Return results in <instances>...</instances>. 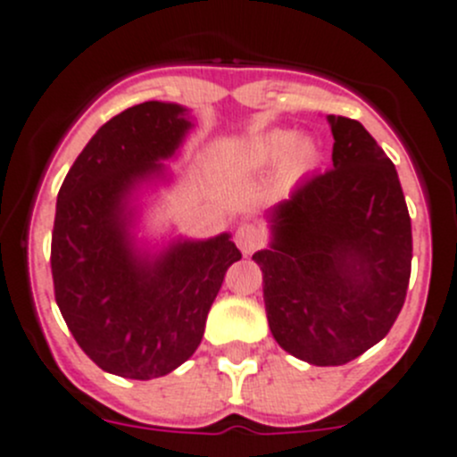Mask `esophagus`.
Returning <instances> with one entry per match:
<instances>
[{"label":"esophagus","instance_id":"34e87169","mask_svg":"<svg viewBox=\"0 0 457 457\" xmlns=\"http://www.w3.org/2000/svg\"><path fill=\"white\" fill-rule=\"evenodd\" d=\"M236 242H237V246L242 249V253H253V251L261 249V246H262L261 228H258V226H253V224L237 226Z\"/></svg>","mask_w":457,"mask_h":457}]
</instances>
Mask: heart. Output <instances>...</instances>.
Here are the masks:
<instances>
[{
    "instance_id": "1",
    "label": "heart",
    "mask_w": 457,
    "mask_h": 457,
    "mask_svg": "<svg viewBox=\"0 0 457 457\" xmlns=\"http://www.w3.org/2000/svg\"><path fill=\"white\" fill-rule=\"evenodd\" d=\"M226 165L237 171H262L278 162L280 181L292 183L315 170L320 162V145L312 136H296L292 131L256 133L237 145L228 146L224 154Z\"/></svg>"
}]
</instances>
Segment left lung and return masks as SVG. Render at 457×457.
Here are the masks:
<instances>
[{"label": "left lung", "instance_id": "left-lung-1", "mask_svg": "<svg viewBox=\"0 0 457 457\" xmlns=\"http://www.w3.org/2000/svg\"><path fill=\"white\" fill-rule=\"evenodd\" d=\"M333 170L305 179L265 212L262 271L270 330L317 367L346 365L390 333L405 301L412 228L399 174L367 129L326 117Z\"/></svg>", "mask_w": 457, "mask_h": 457}]
</instances>
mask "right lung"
Instances as JSON below:
<instances>
[{
    "instance_id": "obj_1",
    "label": "right lung",
    "mask_w": 457,
    "mask_h": 457,
    "mask_svg": "<svg viewBox=\"0 0 457 457\" xmlns=\"http://www.w3.org/2000/svg\"><path fill=\"white\" fill-rule=\"evenodd\" d=\"M192 127L179 104L127 108L90 137L58 192L56 303L87 358L122 378H158L195 353L226 270L242 258L228 233L158 251L137 245V196L170 181L162 161Z\"/></svg>"
}]
</instances>
